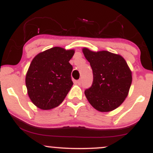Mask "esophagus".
Segmentation results:
<instances>
[{
  "label": "esophagus",
  "instance_id": "esophagus-1",
  "mask_svg": "<svg viewBox=\"0 0 153 153\" xmlns=\"http://www.w3.org/2000/svg\"><path fill=\"white\" fill-rule=\"evenodd\" d=\"M76 82H77V83L78 84V85H80V84H81V80H77Z\"/></svg>",
  "mask_w": 153,
  "mask_h": 153
}]
</instances>
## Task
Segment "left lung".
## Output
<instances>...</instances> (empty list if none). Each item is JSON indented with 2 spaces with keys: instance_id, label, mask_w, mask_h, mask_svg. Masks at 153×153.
Instances as JSON below:
<instances>
[{
  "instance_id": "obj_1",
  "label": "left lung",
  "mask_w": 153,
  "mask_h": 153,
  "mask_svg": "<svg viewBox=\"0 0 153 153\" xmlns=\"http://www.w3.org/2000/svg\"><path fill=\"white\" fill-rule=\"evenodd\" d=\"M82 52L94 75L92 85L85 91L88 101L99 111L114 110L124 102L131 86L132 77L127 62L108 51L96 52L83 48Z\"/></svg>"
}]
</instances>
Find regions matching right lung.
I'll return each instance as SVG.
<instances>
[{"label": "right lung", "mask_w": 153, "mask_h": 153, "mask_svg": "<svg viewBox=\"0 0 153 153\" xmlns=\"http://www.w3.org/2000/svg\"><path fill=\"white\" fill-rule=\"evenodd\" d=\"M75 51L55 47L40 52L31 61L26 75L31 101L38 108L49 110L58 106L73 82L69 61Z\"/></svg>", "instance_id": "1"}]
</instances>
